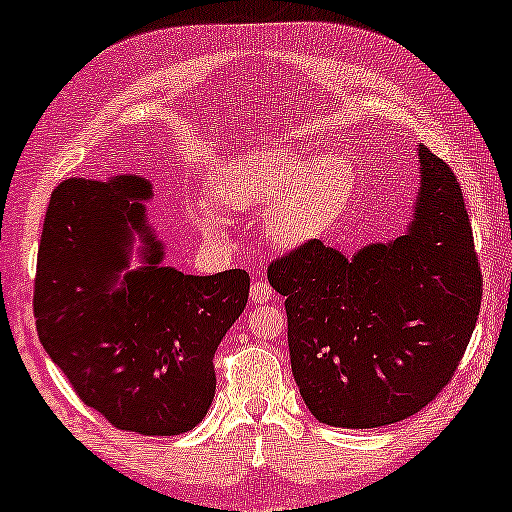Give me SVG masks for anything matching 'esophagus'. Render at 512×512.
<instances>
[{"mask_svg":"<svg viewBox=\"0 0 512 512\" xmlns=\"http://www.w3.org/2000/svg\"><path fill=\"white\" fill-rule=\"evenodd\" d=\"M249 296H251V300H254V303H265V300L272 298L270 284L254 282V284H251V289H249Z\"/></svg>","mask_w":512,"mask_h":512,"instance_id":"1","label":"esophagus"}]
</instances>
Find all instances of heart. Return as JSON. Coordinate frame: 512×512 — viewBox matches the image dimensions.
Here are the masks:
<instances>
[{
  "label": "heart",
  "mask_w": 512,
  "mask_h": 512,
  "mask_svg": "<svg viewBox=\"0 0 512 512\" xmlns=\"http://www.w3.org/2000/svg\"><path fill=\"white\" fill-rule=\"evenodd\" d=\"M354 170L342 156L305 158L289 149L249 151L216 170L212 195L223 207L249 212L273 205L265 216L270 240L284 249L300 247L331 226L352 198ZM214 226L212 216H205Z\"/></svg>",
  "instance_id": "obj_1"
}]
</instances>
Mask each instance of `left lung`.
Instances as JSON below:
<instances>
[{
  "instance_id": "left-lung-1",
  "label": "left lung",
  "mask_w": 512,
  "mask_h": 512,
  "mask_svg": "<svg viewBox=\"0 0 512 512\" xmlns=\"http://www.w3.org/2000/svg\"><path fill=\"white\" fill-rule=\"evenodd\" d=\"M415 219L352 258L321 240L270 263L286 298L291 370L321 424L375 429L415 415L452 380L482 300L464 195L424 144Z\"/></svg>"
}]
</instances>
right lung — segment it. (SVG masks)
Masks as SVG:
<instances>
[{
  "label": "right lung",
  "mask_w": 512,
  "mask_h": 512,
  "mask_svg": "<svg viewBox=\"0 0 512 512\" xmlns=\"http://www.w3.org/2000/svg\"><path fill=\"white\" fill-rule=\"evenodd\" d=\"M151 195L137 174L55 188L39 242L34 319L46 354L88 408L116 429L179 436L212 405L214 354L247 307L249 275L195 277L160 265L163 244L142 205ZM132 229L145 242L137 271L127 270Z\"/></svg>",
  "instance_id": "add662e5"
}]
</instances>
